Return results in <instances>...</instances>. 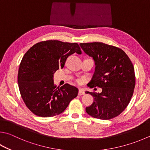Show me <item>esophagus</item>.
<instances>
[{
	"mask_svg": "<svg viewBox=\"0 0 150 150\" xmlns=\"http://www.w3.org/2000/svg\"><path fill=\"white\" fill-rule=\"evenodd\" d=\"M84 91H83V90L80 89L79 91V95H80V96H81V95H84Z\"/></svg>",
	"mask_w": 150,
	"mask_h": 150,
	"instance_id": "1",
	"label": "esophagus"
}]
</instances>
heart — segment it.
I'll use <instances>...</instances> for the list:
<instances>
[{"label": "heart", "mask_w": 150, "mask_h": 150, "mask_svg": "<svg viewBox=\"0 0 150 150\" xmlns=\"http://www.w3.org/2000/svg\"><path fill=\"white\" fill-rule=\"evenodd\" d=\"M77 81H78L79 83H81V80H78Z\"/></svg>", "instance_id": "heart-1"}]
</instances>
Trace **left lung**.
<instances>
[{"instance_id":"left-lung-1","label":"left lung","mask_w":150,"mask_h":150,"mask_svg":"<svg viewBox=\"0 0 150 150\" xmlns=\"http://www.w3.org/2000/svg\"><path fill=\"white\" fill-rule=\"evenodd\" d=\"M87 55L92 58L95 70L88 86L102 88L100 93L90 92L94 102L86 108L89 115L102 120L115 117L123 111L132 96L135 86L134 69L125 52L102 42L81 43Z\"/></svg>"}]
</instances>
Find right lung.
Wrapping results in <instances>:
<instances>
[{"mask_svg":"<svg viewBox=\"0 0 150 150\" xmlns=\"http://www.w3.org/2000/svg\"><path fill=\"white\" fill-rule=\"evenodd\" d=\"M76 52L81 54L77 43L50 40L30 48L20 65L18 83L21 98L35 115L48 117L64 112L78 94L75 86L66 84L56 87L54 74L63 68L66 59Z\"/></svg>","mask_w":150,"mask_h":150,"instance_id":"1","label":"right lung"}]
</instances>
